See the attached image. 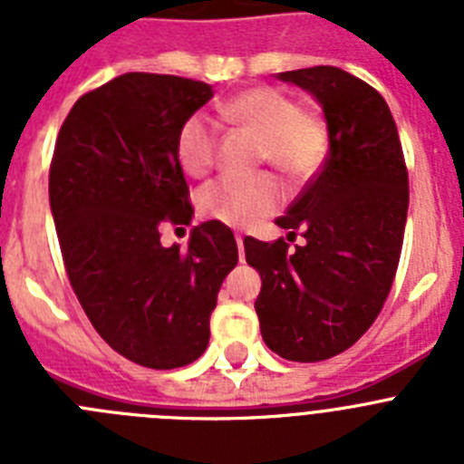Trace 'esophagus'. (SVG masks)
<instances>
[{
    "mask_svg": "<svg viewBox=\"0 0 464 464\" xmlns=\"http://www.w3.org/2000/svg\"><path fill=\"white\" fill-rule=\"evenodd\" d=\"M237 246H239V257L241 262H244V237L241 235H237Z\"/></svg>",
    "mask_w": 464,
    "mask_h": 464,
    "instance_id": "34e87169",
    "label": "esophagus"
}]
</instances>
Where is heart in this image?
<instances>
[{"mask_svg": "<svg viewBox=\"0 0 464 464\" xmlns=\"http://www.w3.org/2000/svg\"><path fill=\"white\" fill-rule=\"evenodd\" d=\"M223 121L257 134V158L269 160L283 174L299 181L314 174L327 155V125L318 113L297 109L288 94L276 88H251L218 106ZM218 132L204 113L188 118L176 137V155L183 171L202 176L211 169ZM281 186L267 171L248 176H220L199 190L204 216L232 227H248L274 211Z\"/></svg>", "mask_w": 464, "mask_h": 464, "instance_id": "obj_1", "label": "heart"}]
</instances>
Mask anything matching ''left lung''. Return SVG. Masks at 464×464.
I'll return each mask as SVG.
<instances>
[{
	"label": "left lung",
	"instance_id": "8db88e82",
	"mask_svg": "<svg viewBox=\"0 0 464 464\" xmlns=\"http://www.w3.org/2000/svg\"><path fill=\"white\" fill-rule=\"evenodd\" d=\"M306 90L327 122L325 165L276 225L302 232L246 237V262L262 278L256 311L262 339L281 358L321 362L353 346L376 321L392 288L407 225L409 176L385 100L339 67L276 73Z\"/></svg>",
	"mask_w": 464,
	"mask_h": 464
}]
</instances>
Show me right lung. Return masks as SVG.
<instances>
[{"label": "right lung", "instance_id": "right-lung-1", "mask_svg": "<svg viewBox=\"0 0 464 464\" xmlns=\"http://www.w3.org/2000/svg\"><path fill=\"white\" fill-rule=\"evenodd\" d=\"M213 97L208 83L122 73L83 94L57 134L48 197L69 283L100 337L150 370L195 362L239 251L207 220L188 248L160 244V223H190L176 155L183 122Z\"/></svg>", "mask_w": 464, "mask_h": 464}]
</instances>
